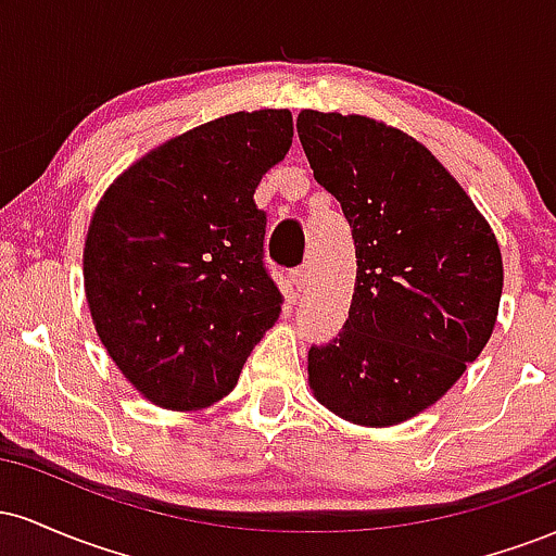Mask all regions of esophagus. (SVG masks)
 I'll list each match as a JSON object with an SVG mask.
<instances>
[{"label": "esophagus", "instance_id": "34e87169", "mask_svg": "<svg viewBox=\"0 0 556 556\" xmlns=\"http://www.w3.org/2000/svg\"><path fill=\"white\" fill-rule=\"evenodd\" d=\"M308 279H311V271H308V266H295V269L290 271V282L298 287V290H303L305 285H308Z\"/></svg>", "mask_w": 556, "mask_h": 556}]
</instances>
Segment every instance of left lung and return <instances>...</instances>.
I'll return each instance as SVG.
<instances>
[{"label": "left lung", "mask_w": 556, "mask_h": 556, "mask_svg": "<svg viewBox=\"0 0 556 556\" xmlns=\"http://www.w3.org/2000/svg\"><path fill=\"white\" fill-rule=\"evenodd\" d=\"M318 185L353 227L355 292L334 340L308 350L316 400L361 426L418 416L486 348L502 298L489 222L439 159L361 114H298Z\"/></svg>", "instance_id": "left-lung-1"}]
</instances>
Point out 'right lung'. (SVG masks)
Wrapping results in <instances>:
<instances>
[{"label":"right lung","instance_id":"right-lung-1","mask_svg":"<svg viewBox=\"0 0 556 556\" xmlns=\"http://www.w3.org/2000/svg\"><path fill=\"white\" fill-rule=\"evenodd\" d=\"M290 146L287 110L227 114L146 154L96 206L88 308L106 353L154 405L201 410L227 397L279 318L253 193Z\"/></svg>","mask_w":556,"mask_h":556}]
</instances>
